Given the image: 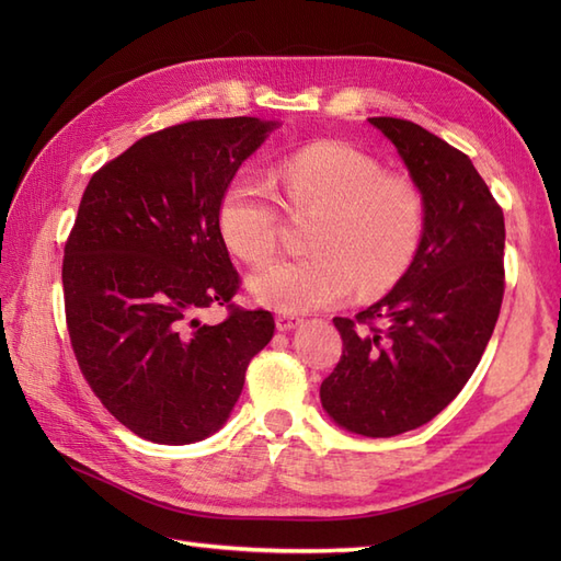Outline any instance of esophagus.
<instances>
[{
  "label": "esophagus",
  "instance_id": "34e87169",
  "mask_svg": "<svg viewBox=\"0 0 561 561\" xmlns=\"http://www.w3.org/2000/svg\"><path fill=\"white\" fill-rule=\"evenodd\" d=\"M301 323V318H294V316H284V313H279L277 316V330H282V332H289V330H294L296 325Z\"/></svg>",
  "mask_w": 561,
  "mask_h": 561
}]
</instances>
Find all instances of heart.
Instances as JSON below:
<instances>
[{
    "label": "heart",
    "instance_id": "obj_1",
    "mask_svg": "<svg viewBox=\"0 0 561 561\" xmlns=\"http://www.w3.org/2000/svg\"><path fill=\"white\" fill-rule=\"evenodd\" d=\"M284 202L296 214L316 211L308 226L311 255L272 262L250 279L255 299L282 313L335 306L359 287L390 289L420 253L426 205L410 175L388 173L371 153L323 139L274 165ZM282 211L270 190L236 178L219 202V229L233 253L262 265L279 241Z\"/></svg>",
    "mask_w": 561,
    "mask_h": 561
}]
</instances>
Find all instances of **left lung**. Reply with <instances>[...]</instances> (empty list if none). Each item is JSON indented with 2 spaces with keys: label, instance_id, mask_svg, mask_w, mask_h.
I'll use <instances>...</instances> for the list:
<instances>
[{
  "label": "left lung",
  "instance_id": "left-lung-1",
  "mask_svg": "<svg viewBox=\"0 0 561 561\" xmlns=\"http://www.w3.org/2000/svg\"><path fill=\"white\" fill-rule=\"evenodd\" d=\"M408 165L426 205L424 238L396 289L335 318L342 356L320 386L347 432L388 438L426 424L468 383L504 299V211L472 161L400 117H368Z\"/></svg>",
  "mask_w": 561,
  "mask_h": 561
}]
</instances>
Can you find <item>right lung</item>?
Returning <instances> with one entry per match:
<instances>
[{"instance_id": "1", "label": "right lung", "mask_w": 561, "mask_h": 561, "mask_svg": "<svg viewBox=\"0 0 561 561\" xmlns=\"http://www.w3.org/2000/svg\"><path fill=\"white\" fill-rule=\"evenodd\" d=\"M274 127L257 117L165 127L83 190L62 260L69 342L103 408L153 444L217 432L274 335L270 311L231 304L241 277L219 229L224 190ZM214 302L230 316L199 324Z\"/></svg>"}]
</instances>
